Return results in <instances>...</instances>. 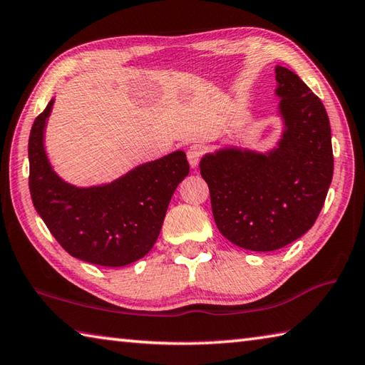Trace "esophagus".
<instances>
[{"mask_svg":"<svg viewBox=\"0 0 365 365\" xmlns=\"http://www.w3.org/2000/svg\"><path fill=\"white\" fill-rule=\"evenodd\" d=\"M187 156H188L190 166L192 169H196L197 164H199V160H201V148H199V147H190L188 152H187Z\"/></svg>","mask_w":365,"mask_h":365,"instance_id":"1","label":"esophagus"}]
</instances>
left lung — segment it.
<instances>
[{"mask_svg":"<svg viewBox=\"0 0 365 365\" xmlns=\"http://www.w3.org/2000/svg\"><path fill=\"white\" fill-rule=\"evenodd\" d=\"M275 81L283 125L275 147L221 145L199 163L220 232L252 252H274L302 237L323 209L334 174L321 99L288 68L275 66Z\"/></svg>","mask_w":365,"mask_h":365,"instance_id":"obj_1","label":"left lung"}]
</instances>
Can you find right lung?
Returning <instances> with one entry per match:
<instances>
[{
  "mask_svg": "<svg viewBox=\"0 0 365 365\" xmlns=\"http://www.w3.org/2000/svg\"><path fill=\"white\" fill-rule=\"evenodd\" d=\"M55 98L34 120L28 160L36 212L74 258L123 267L152 250L175 188L190 174L183 150L138 164L107 183L77 187L56 174L46 152V128Z\"/></svg>",
  "mask_w": 365,
  "mask_h": 365,
  "instance_id": "1",
  "label": "right lung"
}]
</instances>
